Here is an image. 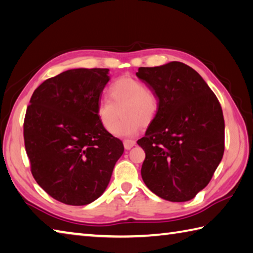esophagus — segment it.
I'll use <instances>...</instances> for the list:
<instances>
[{"label": "esophagus", "instance_id": "1", "mask_svg": "<svg viewBox=\"0 0 253 253\" xmlns=\"http://www.w3.org/2000/svg\"><path fill=\"white\" fill-rule=\"evenodd\" d=\"M136 145V141L134 139H125L124 140V147H125V149L129 150L130 148H132Z\"/></svg>", "mask_w": 253, "mask_h": 253}]
</instances>
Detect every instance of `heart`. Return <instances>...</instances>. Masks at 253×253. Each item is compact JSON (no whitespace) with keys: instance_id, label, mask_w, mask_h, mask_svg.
I'll return each mask as SVG.
<instances>
[{"instance_id":"b5f03b06","label":"heart","mask_w":253,"mask_h":253,"mask_svg":"<svg viewBox=\"0 0 253 253\" xmlns=\"http://www.w3.org/2000/svg\"><path fill=\"white\" fill-rule=\"evenodd\" d=\"M109 99H102L96 115L104 129L111 131L120 114L122 121L112 131L116 136H132L157 118L159 103L153 90L131 77H119L108 87Z\"/></svg>"}]
</instances>
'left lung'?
Here are the masks:
<instances>
[{
  "label": "left lung",
  "instance_id": "obj_1",
  "mask_svg": "<svg viewBox=\"0 0 253 253\" xmlns=\"http://www.w3.org/2000/svg\"><path fill=\"white\" fill-rule=\"evenodd\" d=\"M136 75L159 100L157 118L137 141L146 154L142 180L165 200H190L222 159L221 105L203 77L183 63L139 67Z\"/></svg>",
  "mask_w": 253,
  "mask_h": 253
}]
</instances>
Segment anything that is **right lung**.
I'll list each match as a JSON object with an SVG mask.
<instances>
[{
	"label": "right lung",
	"instance_id": "right-lung-1",
	"mask_svg": "<svg viewBox=\"0 0 253 253\" xmlns=\"http://www.w3.org/2000/svg\"><path fill=\"white\" fill-rule=\"evenodd\" d=\"M108 68H76L44 81L32 95L23 134L31 172L63 204L84 206L103 195L124 153L96 107Z\"/></svg>",
	"mask_w": 253,
	"mask_h": 253
}]
</instances>
